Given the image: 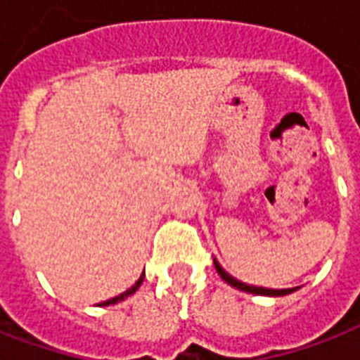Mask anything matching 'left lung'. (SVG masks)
I'll return each instance as SVG.
<instances>
[{"mask_svg":"<svg viewBox=\"0 0 360 360\" xmlns=\"http://www.w3.org/2000/svg\"><path fill=\"white\" fill-rule=\"evenodd\" d=\"M214 269H217V272L220 274V278L224 280V282H228L230 285H234V288H238V290L241 291H249V293H255V295H288V293H291V291H295L297 288H291V290H266V288H257V285H248L243 284V282H240V280H236L234 276H230L226 270L222 269L217 261H214Z\"/></svg>","mask_w":360,"mask_h":360,"instance_id":"left-lung-1","label":"left lung"}]
</instances>
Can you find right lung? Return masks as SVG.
<instances>
[{"mask_svg":"<svg viewBox=\"0 0 360 360\" xmlns=\"http://www.w3.org/2000/svg\"><path fill=\"white\" fill-rule=\"evenodd\" d=\"M143 278H146V274H141L140 280H138V282H136V284H134L132 288H130V290H126L124 293H120L119 297H112V299H109V301H103V303H99V305H103V307L115 305V303H119V301H122V299L130 297V295H132L134 291H136V290H138V288H140V284H141V282H143Z\"/></svg>","mask_w":360,"mask_h":360,"instance_id":"add662e5","label":"right lung"}]
</instances>
